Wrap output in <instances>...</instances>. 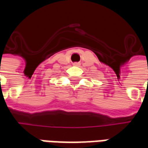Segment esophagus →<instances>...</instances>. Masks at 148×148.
Listing matches in <instances>:
<instances>
[{
  "instance_id": "obj_1",
  "label": "esophagus",
  "mask_w": 148,
  "mask_h": 148,
  "mask_svg": "<svg viewBox=\"0 0 148 148\" xmlns=\"http://www.w3.org/2000/svg\"><path fill=\"white\" fill-rule=\"evenodd\" d=\"M74 66H79V65H80V64H79V63H77V62H76V63H74Z\"/></svg>"
}]
</instances>
